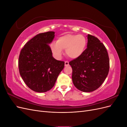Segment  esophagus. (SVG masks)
<instances>
[{"instance_id":"34e87169","label":"esophagus","mask_w":127,"mask_h":127,"mask_svg":"<svg viewBox=\"0 0 127 127\" xmlns=\"http://www.w3.org/2000/svg\"><path fill=\"white\" fill-rule=\"evenodd\" d=\"M64 66H69V62L68 61H66L64 62Z\"/></svg>"}]
</instances>
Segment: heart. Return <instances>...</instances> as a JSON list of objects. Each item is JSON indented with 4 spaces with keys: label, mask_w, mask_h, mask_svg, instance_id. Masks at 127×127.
I'll return each instance as SVG.
<instances>
[{
    "label": "heart",
    "mask_w": 127,
    "mask_h": 127,
    "mask_svg": "<svg viewBox=\"0 0 127 127\" xmlns=\"http://www.w3.org/2000/svg\"><path fill=\"white\" fill-rule=\"evenodd\" d=\"M87 40L83 35L66 34L60 36L56 42L51 43V50L57 58L61 57L63 49H66L67 55L71 59L78 58L85 50Z\"/></svg>",
    "instance_id": "1"
}]
</instances>
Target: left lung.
<instances>
[{
	"label": "left lung",
	"mask_w": 127,
	"mask_h": 127,
	"mask_svg": "<svg viewBox=\"0 0 127 127\" xmlns=\"http://www.w3.org/2000/svg\"><path fill=\"white\" fill-rule=\"evenodd\" d=\"M87 48L78 58L70 61L72 80L78 90L91 92L101 86L109 74L110 60L106 49L94 36L88 34Z\"/></svg>",
	"instance_id": "8db88e82"
}]
</instances>
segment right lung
I'll use <instances>...</instances> for the list:
<instances>
[{"mask_svg":"<svg viewBox=\"0 0 127 127\" xmlns=\"http://www.w3.org/2000/svg\"><path fill=\"white\" fill-rule=\"evenodd\" d=\"M54 37L52 31L37 34L25 44L19 56L20 74L26 85L35 92L50 90L64 68V61L52 57L49 44Z\"/></svg>","mask_w":127,"mask_h":127,"instance_id":"right-lung-1","label":"right lung"}]
</instances>
